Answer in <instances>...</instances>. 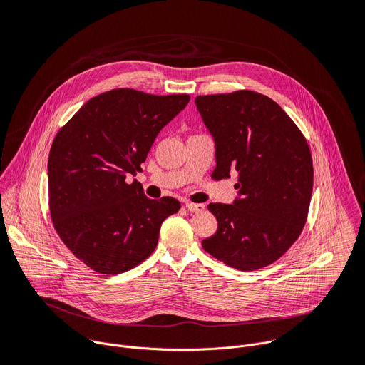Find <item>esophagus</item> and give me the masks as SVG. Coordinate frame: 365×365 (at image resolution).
Returning a JSON list of instances; mask_svg holds the SVG:
<instances>
[{"label":"esophagus","instance_id":"34e87169","mask_svg":"<svg viewBox=\"0 0 365 365\" xmlns=\"http://www.w3.org/2000/svg\"><path fill=\"white\" fill-rule=\"evenodd\" d=\"M186 210L190 212H202L205 210V205L203 203H192V202H186L185 203Z\"/></svg>","mask_w":365,"mask_h":365}]
</instances>
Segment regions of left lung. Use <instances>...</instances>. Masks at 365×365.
Masks as SVG:
<instances>
[{
	"label": "left lung",
	"instance_id": "left-lung-1",
	"mask_svg": "<svg viewBox=\"0 0 365 365\" xmlns=\"http://www.w3.org/2000/svg\"><path fill=\"white\" fill-rule=\"evenodd\" d=\"M195 103L215 143L214 179L238 173L234 202L207 205L218 230L202 247L237 270L266 267L289 250L304 227L314 187L309 145L279 103L266 95H199Z\"/></svg>",
	"mask_w": 365,
	"mask_h": 365
}]
</instances>
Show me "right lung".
<instances>
[{
  "instance_id": "1",
  "label": "right lung",
  "mask_w": 365,
  "mask_h": 365,
  "mask_svg": "<svg viewBox=\"0 0 365 365\" xmlns=\"http://www.w3.org/2000/svg\"><path fill=\"white\" fill-rule=\"evenodd\" d=\"M190 96L113 89L91 98L51 144L47 178L53 225L92 270L120 274L154 251L162 222L176 214L173 197L148 199L127 176L141 170L165 125Z\"/></svg>"
}]
</instances>
